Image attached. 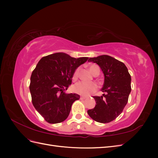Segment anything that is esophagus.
<instances>
[{
	"label": "esophagus",
	"instance_id": "obj_1",
	"mask_svg": "<svg viewBox=\"0 0 158 158\" xmlns=\"http://www.w3.org/2000/svg\"><path fill=\"white\" fill-rule=\"evenodd\" d=\"M87 98V97H85V96H80V99H86Z\"/></svg>",
	"mask_w": 158,
	"mask_h": 158
}]
</instances>
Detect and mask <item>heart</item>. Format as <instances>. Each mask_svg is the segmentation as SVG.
Here are the masks:
<instances>
[{
    "mask_svg": "<svg viewBox=\"0 0 158 158\" xmlns=\"http://www.w3.org/2000/svg\"><path fill=\"white\" fill-rule=\"evenodd\" d=\"M99 70L98 66L96 65H92L89 66V71L91 73L94 74L95 72ZM79 69H76L74 72L73 76V78L74 80H77L78 76ZM98 88L97 85L93 82H79L76 84L74 86V89L75 92L77 94L84 95V96H88L90 94L94 93Z\"/></svg>",
    "mask_w": 158,
    "mask_h": 158,
    "instance_id": "1",
    "label": "heart"
}]
</instances>
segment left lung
Segmentation results:
<instances>
[{
	"mask_svg": "<svg viewBox=\"0 0 158 158\" xmlns=\"http://www.w3.org/2000/svg\"><path fill=\"white\" fill-rule=\"evenodd\" d=\"M88 61L98 64L103 72L102 91L104 94L101 97H93L96 104L88 114L98 123H109L123 112L128 102L131 92V75L125 64L109 55L89 58Z\"/></svg>",
	"mask_w": 158,
	"mask_h": 158,
	"instance_id": "obj_1",
	"label": "left lung"
}]
</instances>
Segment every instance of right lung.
<instances>
[{
  "instance_id": "right-lung-1",
  "label": "right lung",
  "mask_w": 158,
  "mask_h": 158,
  "mask_svg": "<svg viewBox=\"0 0 158 158\" xmlns=\"http://www.w3.org/2000/svg\"><path fill=\"white\" fill-rule=\"evenodd\" d=\"M88 57L76 59L64 52L44 56L32 72L30 90L32 103L45 120L51 124L64 121L73 103L80 98L76 94H66L74 72Z\"/></svg>"
}]
</instances>
